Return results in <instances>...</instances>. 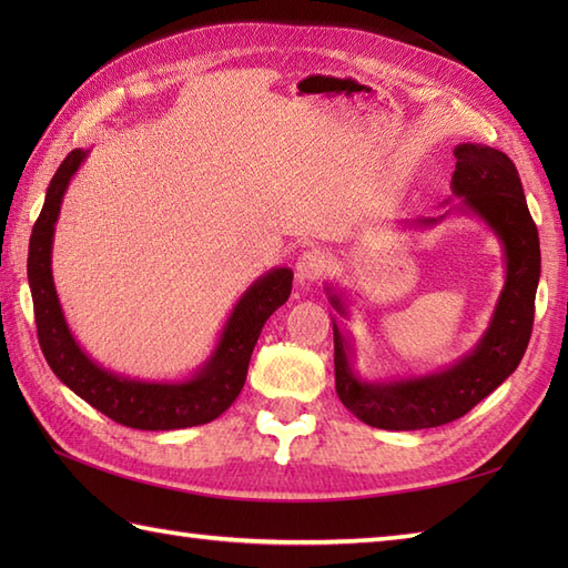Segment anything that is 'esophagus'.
Returning <instances> with one entry per match:
<instances>
[{
    "mask_svg": "<svg viewBox=\"0 0 568 568\" xmlns=\"http://www.w3.org/2000/svg\"><path fill=\"white\" fill-rule=\"evenodd\" d=\"M324 256L317 251H307L303 253V256L297 258V265H295V277L300 283H315L317 277L324 273Z\"/></svg>",
    "mask_w": 568,
    "mask_h": 568,
    "instance_id": "obj_1",
    "label": "esophagus"
}]
</instances>
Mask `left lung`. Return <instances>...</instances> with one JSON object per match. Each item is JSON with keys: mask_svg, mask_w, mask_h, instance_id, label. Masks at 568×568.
I'll use <instances>...</instances> for the list:
<instances>
[{"mask_svg": "<svg viewBox=\"0 0 568 568\" xmlns=\"http://www.w3.org/2000/svg\"><path fill=\"white\" fill-rule=\"evenodd\" d=\"M454 155L452 192L462 200L454 210L476 216L498 236L505 256V285L478 344L456 364L425 376L361 378L354 366V342L332 317L336 395L348 413L371 427L395 432L427 429L464 417L520 366L532 334L541 256L537 224L527 210L517 168L503 151L484 143H458ZM446 214L419 216L415 222L434 226ZM327 295L336 315L348 317L344 295L334 291V285H327Z\"/></svg>", "mask_w": 568, "mask_h": 568, "instance_id": "obj_1", "label": "left lung"}]
</instances>
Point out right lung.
Listing matches in <instances>:
<instances>
[{
  "instance_id": "add662e5",
  "label": "right lung",
  "mask_w": 568,
  "mask_h": 568,
  "mask_svg": "<svg viewBox=\"0 0 568 568\" xmlns=\"http://www.w3.org/2000/svg\"><path fill=\"white\" fill-rule=\"evenodd\" d=\"M90 151L75 149L60 163L29 241V287L36 329L48 366L68 388L102 415L131 429H185L207 425L232 405L246 383L248 361L265 320L293 291V271L273 268L239 297L212 356L185 381H141L119 376L92 361L72 336L55 293L51 256L60 204Z\"/></svg>"
}]
</instances>
